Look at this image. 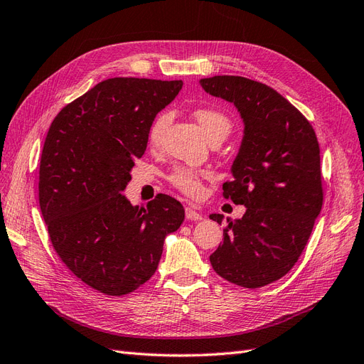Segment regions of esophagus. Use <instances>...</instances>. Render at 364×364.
Listing matches in <instances>:
<instances>
[{
  "label": "esophagus",
  "instance_id": "obj_1",
  "mask_svg": "<svg viewBox=\"0 0 364 364\" xmlns=\"http://www.w3.org/2000/svg\"><path fill=\"white\" fill-rule=\"evenodd\" d=\"M185 217H186V220H197V222H199V220H202V214L197 213L196 208L191 206V205H188V206L185 208Z\"/></svg>",
  "mask_w": 364,
  "mask_h": 364
}]
</instances>
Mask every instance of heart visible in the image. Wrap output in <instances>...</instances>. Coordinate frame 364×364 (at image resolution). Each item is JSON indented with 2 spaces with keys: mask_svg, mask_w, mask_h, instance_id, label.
<instances>
[{
  "mask_svg": "<svg viewBox=\"0 0 364 364\" xmlns=\"http://www.w3.org/2000/svg\"><path fill=\"white\" fill-rule=\"evenodd\" d=\"M194 118L199 123L200 129L209 141L220 139L223 141L232 130V119L222 111H217L213 107H199L194 111ZM170 123V114L161 112L155 119L151 121L149 127L147 139L151 147H156L164 135L165 129ZM213 178V174L206 170H196L188 167H179L168 174V182L185 196L200 197L203 191V182Z\"/></svg>",
  "mask_w": 364,
  "mask_h": 364,
  "instance_id": "1",
  "label": "heart"
}]
</instances>
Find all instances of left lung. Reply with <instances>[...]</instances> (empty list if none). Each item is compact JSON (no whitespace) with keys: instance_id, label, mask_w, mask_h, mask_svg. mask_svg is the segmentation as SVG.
Masks as SVG:
<instances>
[{"instance_id":"1","label":"left lung","mask_w":364,"mask_h":364,"mask_svg":"<svg viewBox=\"0 0 364 364\" xmlns=\"http://www.w3.org/2000/svg\"><path fill=\"white\" fill-rule=\"evenodd\" d=\"M200 85L234 103L245 123L223 197L246 213L228 220L209 261L226 281L259 289L291 270L311 235L323 203L321 149L310 121L273 87L240 75H214ZM209 218L222 223L223 215Z\"/></svg>"}]
</instances>
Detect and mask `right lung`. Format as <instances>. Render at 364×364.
I'll return each mask as SVG.
<instances>
[{"instance_id": "right-lung-1", "label": "right lung", "mask_w": 364, "mask_h": 364, "mask_svg": "<svg viewBox=\"0 0 364 364\" xmlns=\"http://www.w3.org/2000/svg\"><path fill=\"white\" fill-rule=\"evenodd\" d=\"M182 80L114 77L65 106L53 119L39 167V205L51 245L94 290L129 294L156 272L164 240L178 230L181 202L158 194L147 209L121 194L144 155L156 114Z\"/></svg>"}]
</instances>
